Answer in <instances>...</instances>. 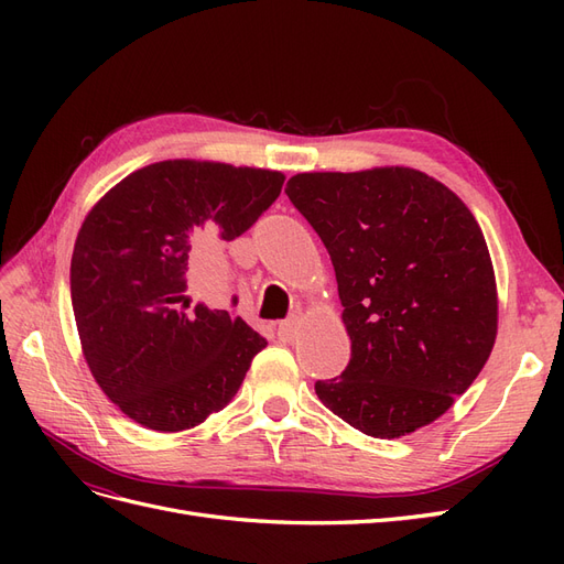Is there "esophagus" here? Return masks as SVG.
Returning <instances> with one entry per match:
<instances>
[{"label":"esophagus","mask_w":564,"mask_h":564,"mask_svg":"<svg viewBox=\"0 0 564 564\" xmlns=\"http://www.w3.org/2000/svg\"><path fill=\"white\" fill-rule=\"evenodd\" d=\"M299 322H301V317H299V315H292L289 319L280 322L278 336H280L282 340H292V338L299 334Z\"/></svg>","instance_id":"34e87169"}]
</instances>
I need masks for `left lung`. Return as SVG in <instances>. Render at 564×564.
I'll return each mask as SVG.
<instances>
[{"instance_id": "8db88e82", "label": "left lung", "mask_w": 564, "mask_h": 564, "mask_svg": "<svg viewBox=\"0 0 564 564\" xmlns=\"http://www.w3.org/2000/svg\"><path fill=\"white\" fill-rule=\"evenodd\" d=\"M284 193L332 256L350 336L346 371L317 381V398L381 440L433 423L497 340V280L475 216L409 166L296 174Z\"/></svg>"}]
</instances>
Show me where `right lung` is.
Instances as JSON below:
<instances>
[{
  "label": "right lung",
  "instance_id": "add662e5",
  "mask_svg": "<svg viewBox=\"0 0 564 564\" xmlns=\"http://www.w3.org/2000/svg\"><path fill=\"white\" fill-rule=\"evenodd\" d=\"M284 174L166 160L119 181L84 218L70 263L82 352L100 390L160 433L195 429L268 346L242 317L187 296V256L247 232Z\"/></svg>",
  "mask_w": 564,
  "mask_h": 564
}]
</instances>
